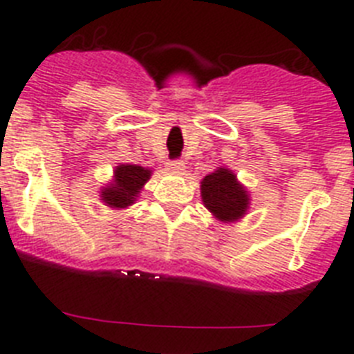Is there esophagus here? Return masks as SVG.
I'll use <instances>...</instances> for the list:
<instances>
[{
  "label": "esophagus",
  "mask_w": 354,
  "mask_h": 354,
  "mask_svg": "<svg viewBox=\"0 0 354 354\" xmlns=\"http://www.w3.org/2000/svg\"><path fill=\"white\" fill-rule=\"evenodd\" d=\"M168 170L171 171V174H184V170H186V165H184V161H168L167 165Z\"/></svg>",
  "instance_id": "1"
}]
</instances>
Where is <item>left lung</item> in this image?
<instances>
[{
  "instance_id": "1",
  "label": "left lung",
  "mask_w": 354,
  "mask_h": 354,
  "mask_svg": "<svg viewBox=\"0 0 354 354\" xmlns=\"http://www.w3.org/2000/svg\"><path fill=\"white\" fill-rule=\"evenodd\" d=\"M200 196L205 209L221 223H236L248 214L250 193L230 168L218 167L200 180Z\"/></svg>"
}]
</instances>
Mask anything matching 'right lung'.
<instances>
[{
    "instance_id": "right-lung-1",
    "label": "right lung",
    "mask_w": 354,
    "mask_h": 354,
    "mask_svg": "<svg viewBox=\"0 0 354 354\" xmlns=\"http://www.w3.org/2000/svg\"><path fill=\"white\" fill-rule=\"evenodd\" d=\"M150 177H152L150 168L120 162L118 167H115L111 180L104 184L99 192L101 202L113 211L127 209L138 200L143 186L149 183Z\"/></svg>"
}]
</instances>
